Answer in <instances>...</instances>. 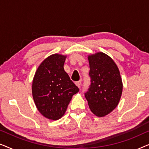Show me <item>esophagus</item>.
<instances>
[{"mask_svg": "<svg viewBox=\"0 0 149 149\" xmlns=\"http://www.w3.org/2000/svg\"><path fill=\"white\" fill-rule=\"evenodd\" d=\"M75 84H76V85L79 87V88H80V87H81V81H77V82L75 83Z\"/></svg>", "mask_w": 149, "mask_h": 149, "instance_id": "esophagus-1", "label": "esophagus"}]
</instances>
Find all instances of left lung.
I'll return each mask as SVG.
<instances>
[{
	"label": "left lung",
	"mask_w": 149,
	"mask_h": 149,
	"mask_svg": "<svg viewBox=\"0 0 149 149\" xmlns=\"http://www.w3.org/2000/svg\"><path fill=\"white\" fill-rule=\"evenodd\" d=\"M91 85L85 93L91 111L102 117L111 113L121 99L123 83L119 68L104 53L89 55Z\"/></svg>",
	"instance_id": "obj_1"
}]
</instances>
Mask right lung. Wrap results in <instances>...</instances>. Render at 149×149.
<instances>
[{
  "label": "right lung",
  "instance_id": "add662e5",
  "mask_svg": "<svg viewBox=\"0 0 149 149\" xmlns=\"http://www.w3.org/2000/svg\"><path fill=\"white\" fill-rule=\"evenodd\" d=\"M66 58L58 54L48 56L38 66L32 81V97L38 111L54 121L63 117L72 95L79 91L65 72Z\"/></svg>",
  "mask_w": 149,
  "mask_h": 149
}]
</instances>
